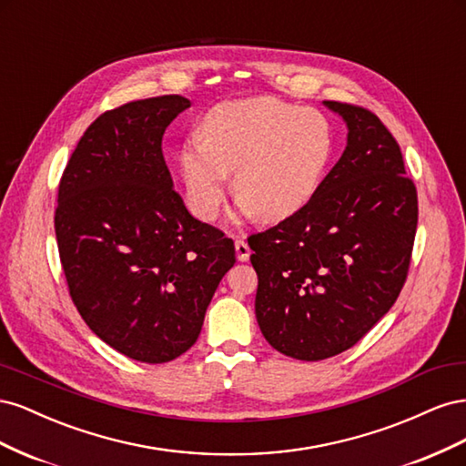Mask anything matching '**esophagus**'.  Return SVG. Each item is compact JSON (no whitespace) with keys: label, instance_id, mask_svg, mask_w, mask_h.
<instances>
[{"label":"esophagus","instance_id":"34e87169","mask_svg":"<svg viewBox=\"0 0 466 466\" xmlns=\"http://www.w3.org/2000/svg\"><path fill=\"white\" fill-rule=\"evenodd\" d=\"M235 252H237V260L238 262H247L250 257V247L247 245V241L243 238H237L235 241Z\"/></svg>","mask_w":466,"mask_h":466}]
</instances>
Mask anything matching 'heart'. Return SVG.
<instances>
[{
  "mask_svg": "<svg viewBox=\"0 0 466 466\" xmlns=\"http://www.w3.org/2000/svg\"><path fill=\"white\" fill-rule=\"evenodd\" d=\"M334 126L315 106L276 96L225 101L202 120L178 153L185 200L194 218L214 221L233 190L245 214L279 221L299 211L320 188L334 155Z\"/></svg>",
  "mask_w": 466,
  "mask_h": 466,
  "instance_id": "heart-1",
  "label": "heart"
}]
</instances>
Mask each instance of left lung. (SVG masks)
Instances as JSON below:
<instances>
[{"label":"left lung","instance_id":"1","mask_svg":"<svg viewBox=\"0 0 466 466\" xmlns=\"http://www.w3.org/2000/svg\"><path fill=\"white\" fill-rule=\"evenodd\" d=\"M348 126L342 157L299 211L248 237L255 311L272 348L319 361L358 344L410 268L418 194L397 139L371 110L324 101Z\"/></svg>","mask_w":466,"mask_h":466}]
</instances>
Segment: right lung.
<instances>
[{"mask_svg":"<svg viewBox=\"0 0 466 466\" xmlns=\"http://www.w3.org/2000/svg\"><path fill=\"white\" fill-rule=\"evenodd\" d=\"M190 101L163 95L103 112L69 157L54 228L72 301L87 327L144 363L198 340L235 245L194 219L173 188L163 134Z\"/></svg>","mask_w":466,"mask_h":466,"instance_id":"obj_1","label":"right lung"}]
</instances>
